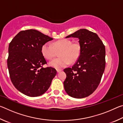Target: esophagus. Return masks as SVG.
Instances as JSON below:
<instances>
[{
  "label": "esophagus",
  "mask_w": 123,
  "mask_h": 123,
  "mask_svg": "<svg viewBox=\"0 0 123 123\" xmlns=\"http://www.w3.org/2000/svg\"><path fill=\"white\" fill-rule=\"evenodd\" d=\"M56 71H57V73H59V72H60L61 71H62V69H57Z\"/></svg>",
  "instance_id": "1"
}]
</instances>
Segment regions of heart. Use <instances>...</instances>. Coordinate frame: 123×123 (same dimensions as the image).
<instances>
[{
    "label": "heart",
    "instance_id": "obj_1",
    "mask_svg": "<svg viewBox=\"0 0 123 123\" xmlns=\"http://www.w3.org/2000/svg\"><path fill=\"white\" fill-rule=\"evenodd\" d=\"M81 47L78 42L72 43L68 39H62L55 42L53 45L47 42L42 45L41 51L47 59H51L55 55L56 51H60L59 58L54 59L49 62L50 66L56 69H61L74 63L79 59L81 54Z\"/></svg>",
    "mask_w": 123,
    "mask_h": 123
}]
</instances>
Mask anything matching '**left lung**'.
<instances>
[{"label": "left lung", "mask_w": 123, "mask_h": 123, "mask_svg": "<svg viewBox=\"0 0 123 123\" xmlns=\"http://www.w3.org/2000/svg\"><path fill=\"white\" fill-rule=\"evenodd\" d=\"M71 37L79 39L81 50L75 64L64 69V88L69 96L84 98L92 94L100 82L105 68V48L98 36L87 29H80L66 38Z\"/></svg>", "instance_id": "left-lung-1"}]
</instances>
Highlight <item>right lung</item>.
Listing matches in <instances>:
<instances>
[{
	"instance_id": "add662e5",
	"label": "right lung",
	"mask_w": 123,
	"mask_h": 123,
	"mask_svg": "<svg viewBox=\"0 0 123 123\" xmlns=\"http://www.w3.org/2000/svg\"><path fill=\"white\" fill-rule=\"evenodd\" d=\"M53 38L34 29L20 31L9 46L7 67L14 87L23 94L35 97L42 95L49 87L57 72L43 68L47 63L41 48Z\"/></svg>"
}]
</instances>
